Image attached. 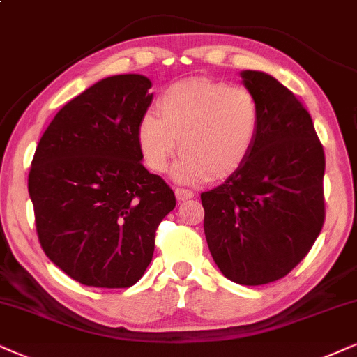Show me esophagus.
I'll use <instances>...</instances> for the list:
<instances>
[{
    "instance_id": "esophagus-1",
    "label": "esophagus",
    "mask_w": 357,
    "mask_h": 357,
    "mask_svg": "<svg viewBox=\"0 0 357 357\" xmlns=\"http://www.w3.org/2000/svg\"><path fill=\"white\" fill-rule=\"evenodd\" d=\"M174 194H176V199L178 201H189L194 197L192 191H189V189H183V188H176Z\"/></svg>"
}]
</instances>
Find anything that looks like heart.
<instances>
[{
  "mask_svg": "<svg viewBox=\"0 0 357 357\" xmlns=\"http://www.w3.org/2000/svg\"><path fill=\"white\" fill-rule=\"evenodd\" d=\"M261 108L245 87L220 80L188 79L158 97L156 114L146 112L137 125V145L153 173H165L176 151L173 169L179 183L232 174L249 160L259 139Z\"/></svg>",
  "mask_w": 357,
  "mask_h": 357,
  "instance_id": "obj_1",
  "label": "heart"
}]
</instances>
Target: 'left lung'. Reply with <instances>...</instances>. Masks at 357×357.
I'll list each match as a JSON object with an SVG mask.
<instances>
[{"label":"left lung","mask_w":357,"mask_h":357,"mask_svg":"<svg viewBox=\"0 0 357 357\" xmlns=\"http://www.w3.org/2000/svg\"><path fill=\"white\" fill-rule=\"evenodd\" d=\"M261 126L249 160L201 194L204 234L224 277L265 285L290 273L324 222V151L301 102L272 75L243 70Z\"/></svg>","instance_id":"obj_1"}]
</instances>
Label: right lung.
<instances>
[{
	"label": "right lung",
	"mask_w": 357,
	"mask_h": 357,
	"mask_svg": "<svg viewBox=\"0 0 357 357\" xmlns=\"http://www.w3.org/2000/svg\"><path fill=\"white\" fill-rule=\"evenodd\" d=\"M151 82L123 74L98 80L49 123L28 189L44 254L75 282L128 288L143 277L174 192L142 165L137 125Z\"/></svg>",
	"instance_id": "obj_1"
}]
</instances>
